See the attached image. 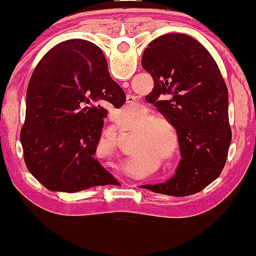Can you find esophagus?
Masks as SVG:
<instances>
[{
  "instance_id": "1",
  "label": "esophagus",
  "mask_w": 256,
  "mask_h": 256,
  "mask_svg": "<svg viewBox=\"0 0 256 256\" xmlns=\"http://www.w3.org/2000/svg\"><path fill=\"white\" fill-rule=\"evenodd\" d=\"M128 104H136V98H134V96H128ZM128 186L137 188V185L132 184V185H128Z\"/></svg>"
}]
</instances>
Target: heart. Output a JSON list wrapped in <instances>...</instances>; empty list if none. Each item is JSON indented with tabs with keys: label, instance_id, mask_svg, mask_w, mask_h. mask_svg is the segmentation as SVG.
<instances>
[{
	"label": "heart",
	"instance_id": "heart-1",
	"mask_svg": "<svg viewBox=\"0 0 256 256\" xmlns=\"http://www.w3.org/2000/svg\"><path fill=\"white\" fill-rule=\"evenodd\" d=\"M136 110V107H126V110L128 113H131ZM152 116L150 112L146 110L144 113L140 116V122H146L144 124L140 125V128H138V132L142 134H146V136L138 137L134 140V146L131 148L132 152H154V154L164 155L167 150V148H170L171 146V140H170V136L167 134V131L162 126H166L170 131H173V128L171 124L165 122L164 119L160 118H152ZM148 134L146 135V134Z\"/></svg>",
	"mask_w": 256,
	"mask_h": 256
}]
</instances>
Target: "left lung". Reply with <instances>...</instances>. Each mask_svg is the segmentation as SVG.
I'll return each mask as SVG.
<instances>
[{"instance_id":"1","label":"left lung","mask_w":256,"mask_h":256,"mask_svg":"<svg viewBox=\"0 0 256 256\" xmlns=\"http://www.w3.org/2000/svg\"><path fill=\"white\" fill-rule=\"evenodd\" d=\"M142 67L154 79L146 100L174 126L182 161L166 183L144 185L168 196H189L216 180L231 144L228 92L210 52L195 38L168 34L146 48Z\"/></svg>"}]
</instances>
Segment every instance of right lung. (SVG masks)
<instances>
[{
    "label": "right lung",
    "mask_w": 256,
    "mask_h": 256,
    "mask_svg": "<svg viewBox=\"0 0 256 256\" xmlns=\"http://www.w3.org/2000/svg\"><path fill=\"white\" fill-rule=\"evenodd\" d=\"M125 102L98 46L84 40L55 46L38 62L26 91L20 142L28 172L50 192L116 183L94 154L108 113L104 104L120 108Z\"/></svg>",
    "instance_id": "add662e5"
}]
</instances>
